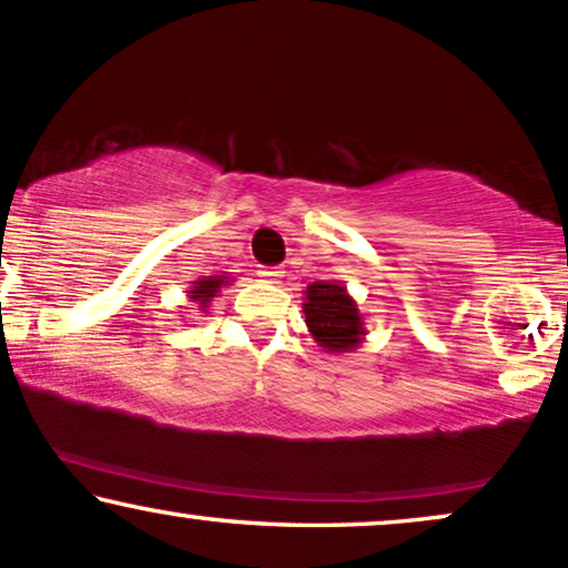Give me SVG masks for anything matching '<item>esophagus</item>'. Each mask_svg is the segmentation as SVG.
Returning a JSON list of instances; mask_svg holds the SVG:
<instances>
[{
  "label": "esophagus",
  "mask_w": 568,
  "mask_h": 568,
  "mask_svg": "<svg viewBox=\"0 0 568 568\" xmlns=\"http://www.w3.org/2000/svg\"><path fill=\"white\" fill-rule=\"evenodd\" d=\"M256 275L262 277L264 283H280V280H283V272H280L277 266H262V270H258Z\"/></svg>",
  "instance_id": "obj_1"
}]
</instances>
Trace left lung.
I'll return each instance as SVG.
<instances>
[{
	"label": "left lung",
	"instance_id": "8db88e82",
	"mask_svg": "<svg viewBox=\"0 0 568 568\" xmlns=\"http://www.w3.org/2000/svg\"><path fill=\"white\" fill-rule=\"evenodd\" d=\"M302 310L312 338L327 354H349L367 336L357 302L338 280H317L306 285Z\"/></svg>",
	"mask_w": 568,
	"mask_h": 568
}]
</instances>
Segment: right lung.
Instances as JSON below:
<instances>
[{
	"instance_id": "1",
	"label": "right lung",
	"mask_w": 568,
	"mask_h": 568,
	"mask_svg": "<svg viewBox=\"0 0 568 568\" xmlns=\"http://www.w3.org/2000/svg\"><path fill=\"white\" fill-rule=\"evenodd\" d=\"M232 280L227 275H209V277H197L187 291V302H193V310L206 312L209 304L222 293L224 285H230Z\"/></svg>"
}]
</instances>
